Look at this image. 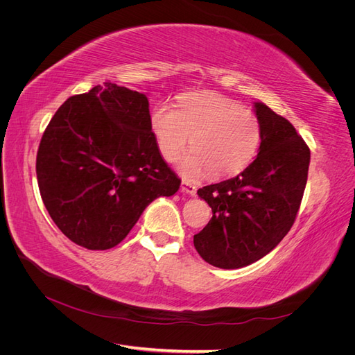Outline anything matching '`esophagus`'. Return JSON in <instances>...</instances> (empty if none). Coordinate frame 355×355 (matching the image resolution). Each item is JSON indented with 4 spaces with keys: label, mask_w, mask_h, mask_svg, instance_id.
I'll return each instance as SVG.
<instances>
[{
    "label": "esophagus",
    "mask_w": 355,
    "mask_h": 355,
    "mask_svg": "<svg viewBox=\"0 0 355 355\" xmlns=\"http://www.w3.org/2000/svg\"><path fill=\"white\" fill-rule=\"evenodd\" d=\"M180 191H182V192H185V194H189V196H196V192H197V187H196V184H192L191 180L182 179V184H180Z\"/></svg>",
    "instance_id": "1"
}]
</instances>
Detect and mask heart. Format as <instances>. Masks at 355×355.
I'll list each match as a JSON object with an SVG mask.
<instances>
[{"mask_svg": "<svg viewBox=\"0 0 355 355\" xmlns=\"http://www.w3.org/2000/svg\"><path fill=\"white\" fill-rule=\"evenodd\" d=\"M151 125L167 161L176 159L191 144L192 151L179 163L187 178L207 170L218 179L240 173L252 163L262 137L261 121L253 111L211 92L184 96L179 110L168 103L157 105Z\"/></svg>", "mask_w": 355, "mask_h": 355, "instance_id": "b5f03b06", "label": "heart"}]
</instances>
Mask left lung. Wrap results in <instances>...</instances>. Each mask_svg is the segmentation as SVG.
<instances>
[{"mask_svg":"<svg viewBox=\"0 0 355 355\" xmlns=\"http://www.w3.org/2000/svg\"><path fill=\"white\" fill-rule=\"evenodd\" d=\"M254 112L262 128L259 154L240 175L197 191L213 216L194 245L223 270L259 261L286 237L308 179L309 148L295 127L261 102Z\"/></svg>","mask_w":355,"mask_h":355,"instance_id":"8db88e82","label":"left lung"}]
</instances>
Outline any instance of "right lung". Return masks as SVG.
Instances as JSON below:
<instances>
[{
  "mask_svg": "<svg viewBox=\"0 0 355 355\" xmlns=\"http://www.w3.org/2000/svg\"><path fill=\"white\" fill-rule=\"evenodd\" d=\"M37 179L50 218L89 250L121 243L180 179L158 151L144 93L106 81L69 98L41 137Z\"/></svg>",
  "mask_w": 355,
  "mask_h": 355,
  "instance_id": "1",
  "label": "right lung"
}]
</instances>
